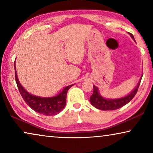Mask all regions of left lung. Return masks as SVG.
<instances>
[{
  "label": "left lung",
  "mask_w": 153,
  "mask_h": 153,
  "mask_svg": "<svg viewBox=\"0 0 153 153\" xmlns=\"http://www.w3.org/2000/svg\"><path fill=\"white\" fill-rule=\"evenodd\" d=\"M129 35L134 40V37L133 35L131 33H129ZM135 41V40H134ZM142 77L140 79L139 82L138 83L137 86H136L132 91L128 95L125 96L123 97L117 98V99H106L102 97L99 93V89L95 85H93V95L90 97V102L92 105L94 107L98 108L100 110L103 111H108V110H116L118 108H120L122 106H125V104L129 103L133 97H134L136 94L137 93L138 88L140 85Z\"/></svg>",
  "instance_id": "obj_1"
}]
</instances>
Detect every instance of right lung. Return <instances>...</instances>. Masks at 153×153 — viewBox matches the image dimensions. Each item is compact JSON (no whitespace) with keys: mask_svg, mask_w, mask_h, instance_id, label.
<instances>
[{"mask_svg":"<svg viewBox=\"0 0 153 153\" xmlns=\"http://www.w3.org/2000/svg\"><path fill=\"white\" fill-rule=\"evenodd\" d=\"M14 70H15V79L17 87L23 99L26 103L34 110L35 111L39 114L45 115V116H56L61 111L65 106L66 104V96L68 90L73 85H68L64 88L57 95L53 97H42L36 96L29 93L24 87L21 85L19 81L17 74L16 72L15 62H14Z\"/></svg>","mask_w":153,"mask_h":153,"instance_id":"right-lung-1","label":"right lung"}]
</instances>
